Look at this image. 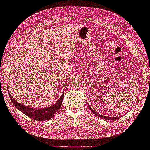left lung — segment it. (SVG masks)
<instances>
[{
    "mask_svg": "<svg viewBox=\"0 0 150 150\" xmlns=\"http://www.w3.org/2000/svg\"><path fill=\"white\" fill-rule=\"evenodd\" d=\"M89 106V108H90V109L91 111H92V112L93 113V114L95 115H96V116H97L98 117H100V118H101L102 119H105L106 120H116V119H118V118H121V116H115V117H108V116H104V115H100V114H98V113H97V112H96L95 111H93V109H92V108H90V105H88Z\"/></svg>",
    "mask_w": 150,
    "mask_h": 150,
    "instance_id": "obj_1",
    "label": "left lung"
}]
</instances>
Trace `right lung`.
<instances>
[{
  "label": "right lung",
  "instance_id": "1",
  "mask_svg": "<svg viewBox=\"0 0 150 150\" xmlns=\"http://www.w3.org/2000/svg\"><path fill=\"white\" fill-rule=\"evenodd\" d=\"M8 92L10 99L11 100L14 107H16V108H17L18 110L23 112L24 114L26 115L27 116H29L30 118L34 119L35 120H38V121L39 122L45 121V120H50L52 117H53L54 116V114H55V112H57L59 110L61 107L62 103L63 101L64 93V92L62 93L59 99L57 102V103L54 104L45 108L37 109L34 108L28 107L27 105H24L23 104H21L20 103H18V102L15 100V99H14L13 97L11 96V95L10 94L9 90Z\"/></svg>",
  "mask_w": 150,
  "mask_h": 150
}]
</instances>
